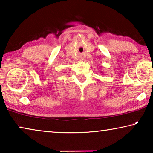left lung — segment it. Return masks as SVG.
<instances>
[{"instance_id": "8db88e82", "label": "left lung", "mask_w": 153, "mask_h": 153, "mask_svg": "<svg viewBox=\"0 0 153 153\" xmlns=\"http://www.w3.org/2000/svg\"><path fill=\"white\" fill-rule=\"evenodd\" d=\"M101 73H102V72H101Z\"/></svg>"}]
</instances>
